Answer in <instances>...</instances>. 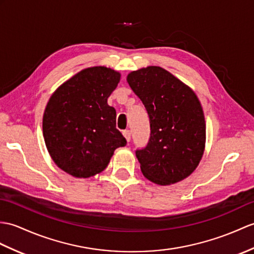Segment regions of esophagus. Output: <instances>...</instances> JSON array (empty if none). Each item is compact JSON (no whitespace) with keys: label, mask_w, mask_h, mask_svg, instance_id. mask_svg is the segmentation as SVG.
<instances>
[{"label":"esophagus","mask_w":254,"mask_h":254,"mask_svg":"<svg viewBox=\"0 0 254 254\" xmlns=\"http://www.w3.org/2000/svg\"><path fill=\"white\" fill-rule=\"evenodd\" d=\"M122 134H123V136L126 137V139L127 141H129V139H131V132H129L128 129H125V131L122 132Z\"/></svg>","instance_id":"1"}]
</instances>
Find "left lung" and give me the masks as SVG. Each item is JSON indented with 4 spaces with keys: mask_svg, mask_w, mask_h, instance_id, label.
<instances>
[{
    "mask_svg": "<svg viewBox=\"0 0 254 254\" xmlns=\"http://www.w3.org/2000/svg\"><path fill=\"white\" fill-rule=\"evenodd\" d=\"M127 81L143 102L150 122V138L136 150L141 173L159 185L190 176L205 145L203 110L190 86L157 66L132 71Z\"/></svg>",
    "mask_w": 254,
    "mask_h": 254,
    "instance_id": "1",
    "label": "left lung"
}]
</instances>
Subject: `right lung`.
Returning <instances> with one entry per match:
<instances>
[{"label": "right lung", "instance_id": "right-lung-1", "mask_svg": "<svg viewBox=\"0 0 254 254\" xmlns=\"http://www.w3.org/2000/svg\"><path fill=\"white\" fill-rule=\"evenodd\" d=\"M121 74L97 66L81 70L53 93L43 116L46 148L56 166L79 179L107 168L114 151L127 145L107 99Z\"/></svg>", "mask_w": 254, "mask_h": 254}]
</instances>
